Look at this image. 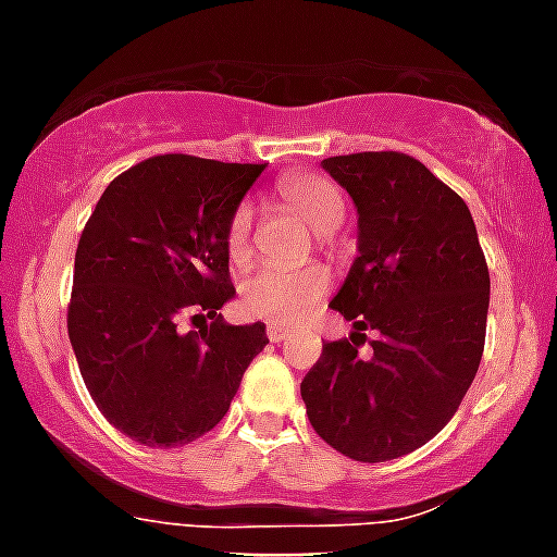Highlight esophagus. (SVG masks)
<instances>
[{
  "mask_svg": "<svg viewBox=\"0 0 557 557\" xmlns=\"http://www.w3.org/2000/svg\"><path fill=\"white\" fill-rule=\"evenodd\" d=\"M288 334H292V331H288L286 325H269V329H265V336H269L271 343H283V339H288Z\"/></svg>",
  "mask_w": 557,
  "mask_h": 557,
  "instance_id": "esophagus-1",
  "label": "esophagus"
}]
</instances>
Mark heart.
<instances>
[{
	"label": "heart",
	"mask_w": 557,
	"mask_h": 557,
	"mask_svg": "<svg viewBox=\"0 0 557 557\" xmlns=\"http://www.w3.org/2000/svg\"><path fill=\"white\" fill-rule=\"evenodd\" d=\"M280 198L297 212L317 235H331L345 218L343 191L320 175H292L280 181ZM226 249L235 263L251 251V207H240L226 232ZM329 271L317 263L300 269H271L263 265L246 277L240 288V306L249 317L271 322H297L306 317L322 294L329 292Z\"/></svg>",
	"instance_id": "heart-1"
}]
</instances>
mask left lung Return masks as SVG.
I'll list each match as a JSON object with an SVG mask.
<instances>
[{
	"label": "left lung",
	"mask_w": 557,
	"mask_h": 557,
	"mask_svg": "<svg viewBox=\"0 0 557 557\" xmlns=\"http://www.w3.org/2000/svg\"><path fill=\"white\" fill-rule=\"evenodd\" d=\"M357 207V260L331 308L350 339L322 345L300 385L311 428L354 461H391L436 436L479 371L490 271L465 200L422 161H322ZM362 330L374 354L362 360Z\"/></svg>",
	"instance_id": "obj_1"
}]
</instances>
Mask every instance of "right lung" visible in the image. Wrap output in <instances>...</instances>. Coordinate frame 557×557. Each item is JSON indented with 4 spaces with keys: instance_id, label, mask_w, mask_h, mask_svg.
<instances>
[{
    "instance_id": "1",
    "label": "right lung",
    "mask_w": 557,
    "mask_h": 557,
    "mask_svg": "<svg viewBox=\"0 0 557 557\" xmlns=\"http://www.w3.org/2000/svg\"><path fill=\"white\" fill-rule=\"evenodd\" d=\"M265 163L156 156L104 189L76 249L67 334L84 385L138 445L177 447L226 416L263 322L228 325L226 232ZM201 322L184 332L180 322Z\"/></svg>"
}]
</instances>
